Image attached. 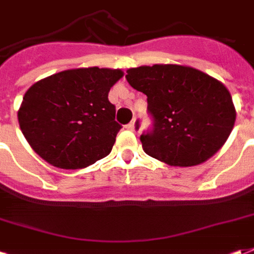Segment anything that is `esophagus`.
<instances>
[{
	"instance_id": "34e87169",
	"label": "esophagus",
	"mask_w": 254,
	"mask_h": 254,
	"mask_svg": "<svg viewBox=\"0 0 254 254\" xmlns=\"http://www.w3.org/2000/svg\"><path fill=\"white\" fill-rule=\"evenodd\" d=\"M126 128L129 129V131H134V129H135V120H134V122H131V123H128V125L126 126Z\"/></svg>"
}]
</instances>
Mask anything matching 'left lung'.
<instances>
[{
	"mask_svg": "<svg viewBox=\"0 0 254 254\" xmlns=\"http://www.w3.org/2000/svg\"><path fill=\"white\" fill-rule=\"evenodd\" d=\"M126 78L147 96L154 120L153 128L140 135L146 154L170 166H193L225 145L236 108L230 92L218 79L180 64L128 68Z\"/></svg>",
	"mask_w": 254,
	"mask_h": 254,
	"instance_id": "obj_1",
	"label": "left lung"
}]
</instances>
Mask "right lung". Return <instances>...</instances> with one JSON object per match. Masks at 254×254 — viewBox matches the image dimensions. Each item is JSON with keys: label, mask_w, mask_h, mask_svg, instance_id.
<instances>
[{"label": "right lung", "mask_w": 254, "mask_h": 254, "mask_svg": "<svg viewBox=\"0 0 254 254\" xmlns=\"http://www.w3.org/2000/svg\"><path fill=\"white\" fill-rule=\"evenodd\" d=\"M120 68L64 70L35 82L17 112L33 151L61 169H82L111 153L122 128L108 93Z\"/></svg>", "instance_id": "obj_1"}]
</instances>
